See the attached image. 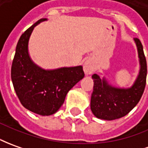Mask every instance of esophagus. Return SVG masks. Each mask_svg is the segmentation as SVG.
Masks as SVG:
<instances>
[{
	"label": "esophagus",
	"instance_id": "1",
	"mask_svg": "<svg viewBox=\"0 0 148 148\" xmlns=\"http://www.w3.org/2000/svg\"><path fill=\"white\" fill-rule=\"evenodd\" d=\"M83 68H84V72L85 73V75H90V74H92V72H94L95 67H94V64L92 62V60H87L84 62Z\"/></svg>",
	"mask_w": 148,
	"mask_h": 148
}]
</instances>
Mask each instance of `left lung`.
<instances>
[{
  "instance_id": "obj_1",
  "label": "left lung",
  "mask_w": 148,
  "mask_h": 148,
  "mask_svg": "<svg viewBox=\"0 0 148 148\" xmlns=\"http://www.w3.org/2000/svg\"><path fill=\"white\" fill-rule=\"evenodd\" d=\"M137 47L139 72L134 84L130 88H118L109 84L106 77L101 78L93 74V91L92 93L90 108L97 119L114 120L124 117L133 110L142 97L147 78V61L141 42L134 38Z\"/></svg>"
}]
</instances>
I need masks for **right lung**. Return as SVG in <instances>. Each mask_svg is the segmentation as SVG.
I'll use <instances>...</instances> for the list:
<instances>
[{
	"instance_id": "1",
	"label": "right lung",
	"mask_w": 148,
	"mask_h": 148,
	"mask_svg": "<svg viewBox=\"0 0 148 148\" xmlns=\"http://www.w3.org/2000/svg\"><path fill=\"white\" fill-rule=\"evenodd\" d=\"M47 20L41 18L21 34L11 68L12 82L21 105L42 116L57 112L68 91L84 76L82 66L46 70L31 60L28 51L29 37L34 28Z\"/></svg>"
}]
</instances>
